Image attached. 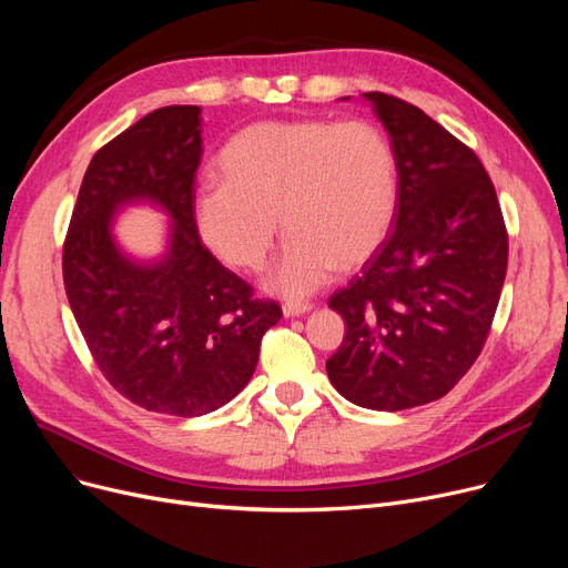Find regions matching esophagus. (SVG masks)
<instances>
[{
	"mask_svg": "<svg viewBox=\"0 0 568 568\" xmlns=\"http://www.w3.org/2000/svg\"><path fill=\"white\" fill-rule=\"evenodd\" d=\"M311 308H313V304H308V302H285L283 304V315L285 317H296V315L308 313Z\"/></svg>",
	"mask_w": 568,
	"mask_h": 568,
	"instance_id": "34e87169",
	"label": "esophagus"
}]
</instances>
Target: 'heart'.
<instances>
[{"label":"heart","instance_id":"heart-1","mask_svg":"<svg viewBox=\"0 0 568 568\" xmlns=\"http://www.w3.org/2000/svg\"><path fill=\"white\" fill-rule=\"evenodd\" d=\"M216 174L193 200L202 242L225 264L260 272L281 219L290 239L264 285L283 296L311 294L338 266L364 264L398 206L396 149L364 119L251 124L221 149Z\"/></svg>","mask_w":568,"mask_h":568}]
</instances>
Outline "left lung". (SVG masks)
<instances>
[{"instance_id": "8db88e82", "label": "left lung", "mask_w": 568, "mask_h": 568, "mask_svg": "<svg viewBox=\"0 0 568 568\" xmlns=\"http://www.w3.org/2000/svg\"><path fill=\"white\" fill-rule=\"evenodd\" d=\"M398 159L394 230L332 294L347 334L326 362L349 403L398 412L449 394L481 354L509 262L499 200L471 149L422 108L366 92Z\"/></svg>"}]
</instances>
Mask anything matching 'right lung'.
Instances as JSON below:
<instances>
[{
	"label": "right lung",
	"mask_w": 568,
	"mask_h": 568,
	"mask_svg": "<svg viewBox=\"0 0 568 568\" xmlns=\"http://www.w3.org/2000/svg\"><path fill=\"white\" fill-rule=\"evenodd\" d=\"M200 124L197 105H168L103 144L84 172L62 255L71 311L103 377L138 407L170 416L232 400L257 366L262 336L283 317L200 242ZM135 199L173 219L161 263H133L111 239L113 212Z\"/></svg>",
	"instance_id": "1"
}]
</instances>
